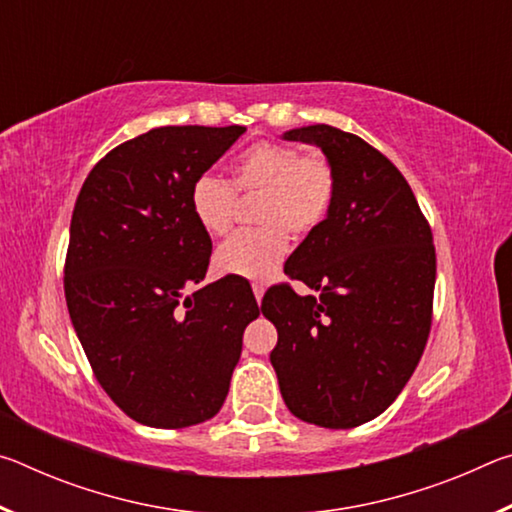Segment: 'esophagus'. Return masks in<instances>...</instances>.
Masks as SVG:
<instances>
[{
	"mask_svg": "<svg viewBox=\"0 0 512 512\" xmlns=\"http://www.w3.org/2000/svg\"><path fill=\"white\" fill-rule=\"evenodd\" d=\"M253 293H255L257 302H262V298H264V287H262V284H253Z\"/></svg>",
	"mask_w": 512,
	"mask_h": 512,
	"instance_id": "obj_1",
	"label": "esophagus"
}]
</instances>
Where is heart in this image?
I'll use <instances>...</instances> for the list:
<instances>
[{"label":"heart","instance_id":"b5f03b06","mask_svg":"<svg viewBox=\"0 0 512 512\" xmlns=\"http://www.w3.org/2000/svg\"><path fill=\"white\" fill-rule=\"evenodd\" d=\"M259 194L257 230L239 232L214 253V271L264 282L287 253V235L305 237L327 219L336 196V173L327 158L293 144L259 142L230 164V180L201 176L189 189L196 223L210 237L228 235L235 223V196Z\"/></svg>","mask_w":512,"mask_h":512}]
</instances>
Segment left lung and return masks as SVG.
I'll return each instance as SVG.
<instances>
[{"instance_id": "8db88e82", "label": "left lung", "mask_w": 512, "mask_h": 512, "mask_svg": "<svg viewBox=\"0 0 512 512\" xmlns=\"http://www.w3.org/2000/svg\"><path fill=\"white\" fill-rule=\"evenodd\" d=\"M282 137L325 153L336 196L284 266L318 296L277 284L262 300L277 327L271 363L296 418L352 429L384 413L418 366L431 329L436 248L409 183L368 142L327 124Z\"/></svg>"}]
</instances>
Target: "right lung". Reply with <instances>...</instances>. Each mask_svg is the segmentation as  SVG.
Wrapping results in <instances>:
<instances>
[{
    "mask_svg": "<svg viewBox=\"0 0 512 512\" xmlns=\"http://www.w3.org/2000/svg\"><path fill=\"white\" fill-rule=\"evenodd\" d=\"M244 126H162L94 164L76 198L65 300L94 377L128 418L183 429L214 418L259 316L246 282L205 280L212 239L189 189Z\"/></svg>",
    "mask_w": 512,
    "mask_h": 512,
    "instance_id": "obj_1",
    "label": "right lung"
}]
</instances>
